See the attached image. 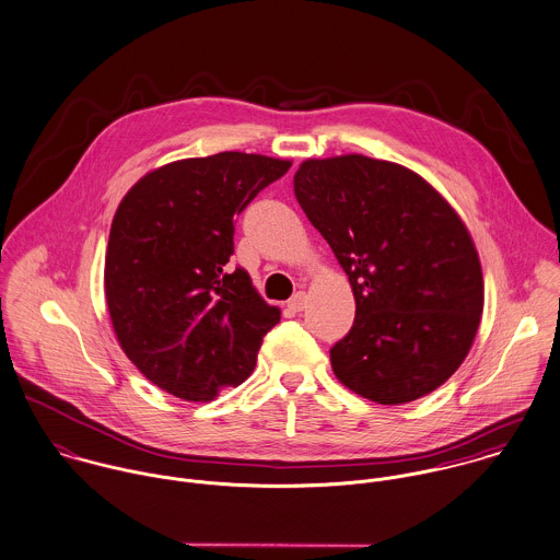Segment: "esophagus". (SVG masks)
Listing matches in <instances>:
<instances>
[{
  "label": "esophagus",
  "mask_w": 560,
  "mask_h": 560,
  "mask_svg": "<svg viewBox=\"0 0 560 560\" xmlns=\"http://www.w3.org/2000/svg\"><path fill=\"white\" fill-rule=\"evenodd\" d=\"M305 305H307V294H305V292H296V294L288 301V307H290L292 312H303Z\"/></svg>",
  "instance_id": "esophagus-1"
}]
</instances>
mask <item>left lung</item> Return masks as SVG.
Returning <instances> with one entry per match:
<instances>
[{"label":"left lung","instance_id":"8db88e82","mask_svg":"<svg viewBox=\"0 0 560 560\" xmlns=\"http://www.w3.org/2000/svg\"><path fill=\"white\" fill-rule=\"evenodd\" d=\"M294 195L357 305L350 334L331 348L337 381L378 405L444 385L485 307L478 250L456 210L416 171L361 153L305 160Z\"/></svg>","mask_w":560,"mask_h":560}]
</instances>
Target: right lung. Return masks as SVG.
<instances>
[{"instance_id": "right-lung-1", "label": "right lung", "mask_w": 560, "mask_h": 560, "mask_svg": "<svg viewBox=\"0 0 560 560\" xmlns=\"http://www.w3.org/2000/svg\"><path fill=\"white\" fill-rule=\"evenodd\" d=\"M292 166L223 151L140 177L116 208L104 288L114 336L160 389L208 402L244 383L281 320L244 268L229 270L233 219Z\"/></svg>"}]
</instances>
